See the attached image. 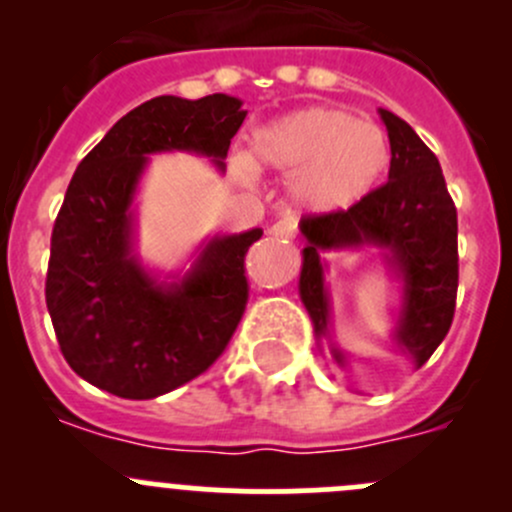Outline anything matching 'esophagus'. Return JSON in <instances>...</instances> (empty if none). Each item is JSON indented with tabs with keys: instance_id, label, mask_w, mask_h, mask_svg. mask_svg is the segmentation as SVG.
I'll return each mask as SVG.
<instances>
[{
	"instance_id": "34e87169",
	"label": "esophagus",
	"mask_w": 512,
	"mask_h": 512,
	"mask_svg": "<svg viewBox=\"0 0 512 512\" xmlns=\"http://www.w3.org/2000/svg\"><path fill=\"white\" fill-rule=\"evenodd\" d=\"M270 235L277 237V240H282V242L292 240V237L297 235V220H292V218L277 220V223L270 227Z\"/></svg>"
}]
</instances>
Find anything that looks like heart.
Segmentation results:
<instances>
[{"mask_svg": "<svg viewBox=\"0 0 512 512\" xmlns=\"http://www.w3.org/2000/svg\"><path fill=\"white\" fill-rule=\"evenodd\" d=\"M250 160L257 168L292 173L289 195L302 210L337 213L376 188L391 151L374 123L339 108L312 106L257 128Z\"/></svg>", "mask_w": 512, "mask_h": 512, "instance_id": "b5f03b06", "label": "heart"}]
</instances>
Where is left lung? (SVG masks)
<instances>
[{
	"mask_svg": "<svg viewBox=\"0 0 512 512\" xmlns=\"http://www.w3.org/2000/svg\"><path fill=\"white\" fill-rule=\"evenodd\" d=\"M391 143L389 180L349 210L304 215L299 297L314 324V337H329V294L324 287V250L376 245L404 285L394 339L421 369L446 339L458 292V215L441 165L414 128L379 108ZM344 366L347 356L332 344Z\"/></svg>",
	"mask_w": 512,
	"mask_h": 512,
	"instance_id": "obj_1",
	"label": "left lung"
}]
</instances>
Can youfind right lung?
Segmentation results:
<instances>
[{
    "mask_svg": "<svg viewBox=\"0 0 512 512\" xmlns=\"http://www.w3.org/2000/svg\"><path fill=\"white\" fill-rule=\"evenodd\" d=\"M247 111L235 96H156L121 118L76 168L51 232L46 307L64 359L121 399H156L203 374L240 324L245 255L260 227L213 237L175 282L133 252V195L148 156L188 151L223 170Z\"/></svg>",
    "mask_w": 512,
    "mask_h": 512,
    "instance_id": "obj_1",
    "label": "right lung"
}]
</instances>
